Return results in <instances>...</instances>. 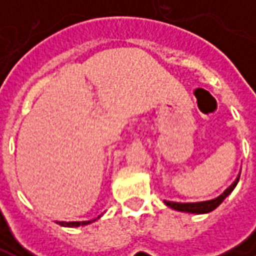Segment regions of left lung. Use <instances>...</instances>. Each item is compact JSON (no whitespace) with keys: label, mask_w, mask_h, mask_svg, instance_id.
<instances>
[{"label":"left lung","mask_w":256,"mask_h":256,"mask_svg":"<svg viewBox=\"0 0 256 256\" xmlns=\"http://www.w3.org/2000/svg\"><path fill=\"white\" fill-rule=\"evenodd\" d=\"M240 177V176H238ZM238 177L234 182L232 184L229 188L226 189L225 192L222 193L220 196H218L216 198H212V200H207V202H198V203H176V202H164L166 206L172 207V208L177 210V211H182V212H192V214H206V212H210L215 210L218 206H220L224 200H225L233 189L236 188L237 182H238Z\"/></svg>","instance_id":"8db88e82"}]
</instances>
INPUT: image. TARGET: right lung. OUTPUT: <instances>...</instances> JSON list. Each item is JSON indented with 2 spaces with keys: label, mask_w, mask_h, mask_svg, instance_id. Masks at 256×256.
<instances>
[{
  "label": "right lung",
  "mask_w": 256,
  "mask_h": 256,
  "mask_svg": "<svg viewBox=\"0 0 256 256\" xmlns=\"http://www.w3.org/2000/svg\"><path fill=\"white\" fill-rule=\"evenodd\" d=\"M92 224V220H84V222H58V225L67 226V228H76V226H84Z\"/></svg>",
  "instance_id": "right-lung-1"
}]
</instances>
